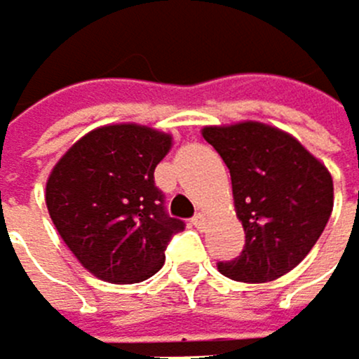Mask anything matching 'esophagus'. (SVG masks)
Instances as JSON below:
<instances>
[{
    "label": "esophagus",
    "mask_w": 359,
    "mask_h": 359,
    "mask_svg": "<svg viewBox=\"0 0 359 359\" xmlns=\"http://www.w3.org/2000/svg\"><path fill=\"white\" fill-rule=\"evenodd\" d=\"M191 224H194L196 229H205V224H207V218H205V213H196L194 218H191Z\"/></svg>",
    "instance_id": "esophagus-1"
}]
</instances>
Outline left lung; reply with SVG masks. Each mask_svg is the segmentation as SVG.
Instances as JSON below:
<instances>
[{"label":"left lung","mask_w":359,"mask_h":359,"mask_svg":"<svg viewBox=\"0 0 359 359\" xmlns=\"http://www.w3.org/2000/svg\"><path fill=\"white\" fill-rule=\"evenodd\" d=\"M203 137L231 172L235 211L246 233L240 257L218 262V270L244 283L283 277L329 222L332 174L294 137L259 121L209 126Z\"/></svg>","instance_id":"8db88e82"}]
</instances>
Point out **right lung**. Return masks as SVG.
Segmentation results:
<instances>
[{"instance_id": "obj_1", "label": "right lung", "mask_w": 359, "mask_h": 359, "mask_svg": "<svg viewBox=\"0 0 359 359\" xmlns=\"http://www.w3.org/2000/svg\"><path fill=\"white\" fill-rule=\"evenodd\" d=\"M170 146V135L146 126H102L76 141L47 178L52 222L97 279L137 283L152 277L170 240L185 229L154 185V168Z\"/></svg>"}]
</instances>
